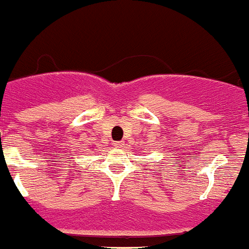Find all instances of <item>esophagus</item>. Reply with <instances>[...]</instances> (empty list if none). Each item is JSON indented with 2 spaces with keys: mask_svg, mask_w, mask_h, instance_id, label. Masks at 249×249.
<instances>
[{
  "mask_svg": "<svg viewBox=\"0 0 249 249\" xmlns=\"http://www.w3.org/2000/svg\"><path fill=\"white\" fill-rule=\"evenodd\" d=\"M114 147H116V148H123V147H124V143H123V142H116V143H114Z\"/></svg>",
  "mask_w": 249,
  "mask_h": 249,
  "instance_id": "esophagus-1",
  "label": "esophagus"
}]
</instances>
